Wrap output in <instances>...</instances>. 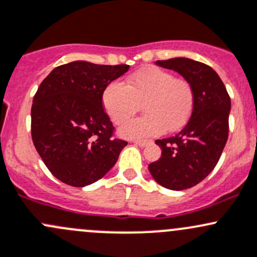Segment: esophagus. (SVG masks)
<instances>
[{
    "instance_id": "1",
    "label": "esophagus",
    "mask_w": 257,
    "mask_h": 257,
    "mask_svg": "<svg viewBox=\"0 0 257 257\" xmlns=\"http://www.w3.org/2000/svg\"><path fill=\"white\" fill-rule=\"evenodd\" d=\"M132 143L139 145V147H145V145L149 144V140H132Z\"/></svg>"
}]
</instances>
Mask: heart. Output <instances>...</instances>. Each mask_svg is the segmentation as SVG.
Instances as JSON below:
<instances>
[{
	"instance_id": "1",
	"label": "heart",
	"mask_w": 257,
	"mask_h": 257,
	"mask_svg": "<svg viewBox=\"0 0 257 257\" xmlns=\"http://www.w3.org/2000/svg\"><path fill=\"white\" fill-rule=\"evenodd\" d=\"M107 114L115 124L133 117L143 103L145 114L120 128L126 138H145L174 132L190 119L194 107V91L188 81L176 79L172 72L147 67L126 80V85L113 81L102 93Z\"/></svg>"
}]
</instances>
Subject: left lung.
Returning <instances> with one entry per match:
<instances>
[{
    "label": "left lung",
    "mask_w": 257,
    "mask_h": 257,
    "mask_svg": "<svg viewBox=\"0 0 257 257\" xmlns=\"http://www.w3.org/2000/svg\"><path fill=\"white\" fill-rule=\"evenodd\" d=\"M191 83L194 107L187 124L174 137L156 140L161 158L149 165L151 176L174 191L198 185L219 161L229 134L230 97L223 81L208 65L187 58L158 60Z\"/></svg>",
    "instance_id": "left-lung-1"
}]
</instances>
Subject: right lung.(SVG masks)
Wrapping results in <instances>:
<instances>
[{"label":"right lung","instance_id":"obj_1","mask_svg":"<svg viewBox=\"0 0 257 257\" xmlns=\"http://www.w3.org/2000/svg\"><path fill=\"white\" fill-rule=\"evenodd\" d=\"M129 65L74 61L43 80L32 104V139L49 171L61 182L83 187L114 166L128 143L114 137L102 93Z\"/></svg>","mask_w":257,"mask_h":257}]
</instances>
